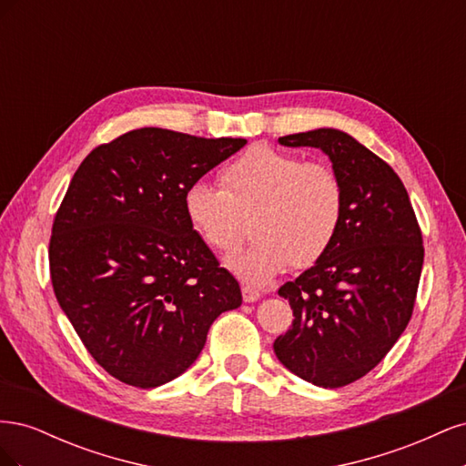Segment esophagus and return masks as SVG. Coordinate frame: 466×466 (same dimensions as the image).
Listing matches in <instances>:
<instances>
[{
    "instance_id": "esophagus-1",
    "label": "esophagus",
    "mask_w": 466,
    "mask_h": 466,
    "mask_svg": "<svg viewBox=\"0 0 466 466\" xmlns=\"http://www.w3.org/2000/svg\"><path fill=\"white\" fill-rule=\"evenodd\" d=\"M243 299L247 303H255V301L260 299V291L255 289V288H250V286H243Z\"/></svg>"
}]
</instances>
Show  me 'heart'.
I'll return each mask as SVG.
<instances>
[{
  "instance_id": "b5f03b06",
  "label": "heart",
  "mask_w": 466,
  "mask_h": 466,
  "mask_svg": "<svg viewBox=\"0 0 466 466\" xmlns=\"http://www.w3.org/2000/svg\"><path fill=\"white\" fill-rule=\"evenodd\" d=\"M219 182H192L182 206L202 241L223 255L243 245L250 219L257 241L229 266L252 286L270 284L289 266L317 264L340 229L344 187L327 163L255 146L223 167Z\"/></svg>"
}]
</instances>
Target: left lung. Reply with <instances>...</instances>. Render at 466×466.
I'll use <instances>...</instances> for the list:
<instances>
[{
  "mask_svg": "<svg viewBox=\"0 0 466 466\" xmlns=\"http://www.w3.org/2000/svg\"><path fill=\"white\" fill-rule=\"evenodd\" d=\"M278 142L322 149L344 187L329 252L278 289L295 319L274 342L291 373L338 389L368 375L410 320L424 264L421 231L399 175L358 139L319 128Z\"/></svg>",
  "mask_w": 466,
  "mask_h": 466,
  "instance_id": "obj_1",
  "label": "left lung"
}]
</instances>
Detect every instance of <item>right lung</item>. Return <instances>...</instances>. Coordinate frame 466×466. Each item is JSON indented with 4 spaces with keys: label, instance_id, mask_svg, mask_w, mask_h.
<instances>
[{
    "label": "right lung",
    "instance_id": "obj_1",
    "mask_svg": "<svg viewBox=\"0 0 466 466\" xmlns=\"http://www.w3.org/2000/svg\"><path fill=\"white\" fill-rule=\"evenodd\" d=\"M245 144L139 128L95 147L69 182L52 223V288L83 346L122 383L153 389L185 373L211 322L241 305L182 198Z\"/></svg>",
    "mask_w": 466,
    "mask_h": 466
}]
</instances>
